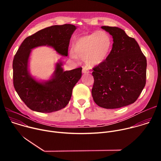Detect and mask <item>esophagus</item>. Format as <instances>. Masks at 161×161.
Segmentation results:
<instances>
[{"mask_svg": "<svg viewBox=\"0 0 161 161\" xmlns=\"http://www.w3.org/2000/svg\"><path fill=\"white\" fill-rule=\"evenodd\" d=\"M82 72H83V73L86 74V73H90V71H89V69H88V67H84L83 68Z\"/></svg>", "mask_w": 161, "mask_h": 161, "instance_id": "34e87169", "label": "esophagus"}]
</instances>
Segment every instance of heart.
Here are the masks:
<instances>
[{"instance_id": "b5f03b06", "label": "heart", "mask_w": 161, "mask_h": 161, "mask_svg": "<svg viewBox=\"0 0 161 161\" xmlns=\"http://www.w3.org/2000/svg\"><path fill=\"white\" fill-rule=\"evenodd\" d=\"M113 47L110 35L100 31L87 34L78 37L74 42L71 57L85 60L88 65L92 67L103 63L109 57Z\"/></svg>"}]
</instances>
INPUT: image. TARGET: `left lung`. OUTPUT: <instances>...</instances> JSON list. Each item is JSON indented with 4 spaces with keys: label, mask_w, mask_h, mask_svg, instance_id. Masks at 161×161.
Wrapping results in <instances>:
<instances>
[{
    "label": "left lung",
    "mask_w": 161,
    "mask_h": 161,
    "mask_svg": "<svg viewBox=\"0 0 161 161\" xmlns=\"http://www.w3.org/2000/svg\"><path fill=\"white\" fill-rule=\"evenodd\" d=\"M113 39L108 58L93 68L92 95L99 106L115 109L134 103L146 84L147 59L136 41L116 27L103 26Z\"/></svg>",
    "instance_id": "obj_1"
}]
</instances>
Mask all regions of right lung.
<instances>
[{
  "label": "right lung",
  "instance_id": "right-lung-1",
  "mask_svg": "<svg viewBox=\"0 0 161 161\" xmlns=\"http://www.w3.org/2000/svg\"><path fill=\"white\" fill-rule=\"evenodd\" d=\"M76 29L71 24L45 28L25 38L16 52L13 62V85L31 109L52 113L65 108L69 102L73 88L81 76L82 67L64 71L60 62L52 79L41 83L29 75L27 65L31 50L39 46H50L60 55L67 56L70 39Z\"/></svg>",
  "mask_w": 161,
  "mask_h": 161
}]
</instances>
